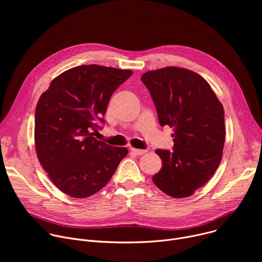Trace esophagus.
Here are the masks:
<instances>
[{
  "instance_id": "obj_1",
  "label": "esophagus",
  "mask_w": 262,
  "mask_h": 262,
  "mask_svg": "<svg viewBox=\"0 0 262 262\" xmlns=\"http://www.w3.org/2000/svg\"><path fill=\"white\" fill-rule=\"evenodd\" d=\"M130 151L137 156H142L147 152V150H145V149H136V148H130Z\"/></svg>"
}]
</instances>
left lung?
I'll return each mask as SVG.
<instances>
[{
  "label": "left lung",
  "instance_id": "left-lung-1",
  "mask_svg": "<svg viewBox=\"0 0 262 262\" xmlns=\"http://www.w3.org/2000/svg\"><path fill=\"white\" fill-rule=\"evenodd\" d=\"M162 126L169 125L174 150L157 149L162 169L154 175L158 188L174 198L193 195L214 174L225 143L224 108L198 73L174 66L145 72Z\"/></svg>",
  "mask_w": 262,
  "mask_h": 262
}]
</instances>
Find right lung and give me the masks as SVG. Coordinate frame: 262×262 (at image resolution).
I'll return each instance as SVG.
<instances>
[{"instance_id":"add662e5","label":"right lung","mask_w":262,"mask_h":262,"mask_svg":"<svg viewBox=\"0 0 262 262\" xmlns=\"http://www.w3.org/2000/svg\"><path fill=\"white\" fill-rule=\"evenodd\" d=\"M133 71L81 65L55 78L35 110V147L42 168L64 194L87 198L101 190L127 148L96 140L108 100Z\"/></svg>"}]
</instances>
